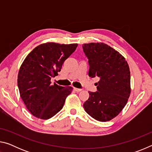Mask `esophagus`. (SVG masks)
Instances as JSON below:
<instances>
[{
	"label": "esophagus",
	"mask_w": 152,
	"mask_h": 152,
	"mask_svg": "<svg viewBox=\"0 0 152 152\" xmlns=\"http://www.w3.org/2000/svg\"><path fill=\"white\" fill-rule=\"evenodd\" d=\"M74 90L76 92H80L82 91V89L81 88H74Z\"/></svg>",
	"instance_id": "esophagus-1"
}]
</instances>
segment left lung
I'll return each instance as SVG.
<instances>
[{
	"label": "left lung",
	"mask_w": 152,
	"mask_h": 152,
	"mask_svg": "<svg viewBox=\"0 0 152 152\" xmlns=\"http://www.w3.org/2000/svg\"><path fill=\"white\" fill-rule=\"evenodd\" d=\"M88 60L89 76L99 77L97 91L89 92L83 107L90 116L105 122L117 116L131 93L130 71L125 58L103 43L82 45Z\"/></svg>",
	"instance_id": "8db88e82"
}]
</instances>
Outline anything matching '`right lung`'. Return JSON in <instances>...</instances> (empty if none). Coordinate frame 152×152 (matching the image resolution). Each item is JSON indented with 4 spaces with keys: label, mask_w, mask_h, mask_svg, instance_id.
Returning a JSON list of instances; mask_svg holds the SVG:
<instances>
[{
    "label": "right lung",
    "mask_w": 152,
    "mask_h": 152,
    "mask_svg": "<svg viewBox=\"0 0 152 152\" xmlns=\"http://www.w3.org/2000/svg\"><path fill=\"white\" fill-rule=\"evenodd\" d=\"M78 46L46 43L31 51L18 74L20 96L27 109L35 117L48 119L62 109L72 87L51 85V78L58 75L61 66Z\"/></svg>",
    "instance_id": "obj_1"
}]
</instances>
